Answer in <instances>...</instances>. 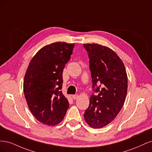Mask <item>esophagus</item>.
<instances>
[{
  "mask_svg": "<svg viewBox=\"0 0 152 152\" xmlns=\"http://www.w3.org/2000/svg\"><path fill=\"white\" fill-rule=\"evenodd\" d=\"M72 98H73V99H77L78 98H79V96H78V94H74V95H72Z\"/></svg>",
  "mask_w": 152,
  "mask_h": 152,
  "instance_id": "34e87169",
  "label": "esophagus"
}]
</instances>
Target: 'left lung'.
<instances>
[{"label": "left lung", "mask_w": 152, "mask_h": 152, "mask_svg": "<svg viewBox=\"0 0 152 152\" xmlns=\"http://www.w3.org/2000/svg\"><path fill=\"white\" fill-rule=\"evenodd\" d=\"M89 58L93 93L84 118L91 127L110 124L121 111L127 91V76L122 59L112 49L98 44H85Z\"/></svg>", "instance_id": "1"}]
</instances>
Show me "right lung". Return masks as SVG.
<instances>
[{
  "label": "right lung",
  "instance_id": "add662e5",
  "mask_svg": "<svg viewBox=\"0 0 152 152\" xmlns=\"http://www.w3.org/2000/svg\"><path fill=\"white\" fill-rule=\"evenodd\" d=\"M74 44L54 42L41 48L31 59L23 82L28 108L37 120L48 126L60 123L69 107L61 91L63 71Z\"/></svg>",
  "mask_w": 152,
  "mask_h": 152
}]
</instances>
